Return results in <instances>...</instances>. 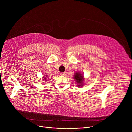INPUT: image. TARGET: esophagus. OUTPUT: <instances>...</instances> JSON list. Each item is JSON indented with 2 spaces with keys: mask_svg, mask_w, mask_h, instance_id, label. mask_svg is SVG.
Wrapping results in <instances>:
<instances>
[{
  "mask_svg": "<svg viewBox=\"0 0 132 132\" xmlns=\"http://www.w3.org/2000/svg\"><path fill=\"white\" fill-rule=\"evenodd\" d=\"M60 75L62 76H64L65 75V72H61L60 73Z\"/></svg>",
  "mask_w": 132,
  "mask_h": 132,
  "instance_id": "1",
  "label": "esophagus"
}]
</instances>
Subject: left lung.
<instances>
[{
    "label": "left lung",
    "instance_id": "left-lung-1",
    "mask_svg": "<svg viewBox=\"0 0 132 132\" xmlns=\"http://www.w3.org/2000/svg\"><path fill=\"white\" fill-rule=\"evenodd\" d=\"M74 78L76 82V83H77V86L78 87H82L84 80L83 74H81L79 72H76L74 75Z\"/></svg>",
    "mask_w": 132,
    "mask_h": 132
}]
</instances>
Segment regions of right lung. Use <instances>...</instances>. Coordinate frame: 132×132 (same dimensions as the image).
<instances>
[{
	"label": "right lung",
	"instance_id": "1",
	"mask_svg": "<svg viewBox=\"0 0 132 132\" xmlns=\"http://www.w3.org/2000/svg\"><path fill=\"white\" fill-rule=\"evenodd\" d=\"M47 77H47V75L44 76V77H43V78H44V80H45L46 81V80H47Z\"/></svg>",
	"mask_w": 132,
	"mask_h": 132
}]
</instances>
